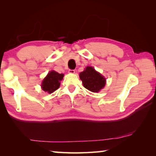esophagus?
<instances>
[{
  "label": "esophagus",
  "mask_w": 156,
  "mask_h": 156,
  "mask_svg": "<svg viewBox=\"0 0 156 156\" xmlns=\"http://www.w3.org/2000/svg\"><path fill=\"white\" fill-rule=\"evenodd\" d=\"M69 73H75V70L74 69H69Z\"/></svg>",
  "instance_id": "1"
}]
</instances>
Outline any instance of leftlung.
Here are the masks:
<instances>
[{
	"instance_id": "left-lung-1",
	"label": "left lung",
	"mask_w": 156,
	"mask_h": 156,
	"mask_svg": "<svg viewBox=\"0 0 156 156\" xmlns=\"http://www.w3.org/2000/svg\"><path fill=\"white\" fill-rule=\"evenodd\" d=\"M80 78L83 86L92 92H98L105 85L106 80L100 73L97 72L92 67H87L80 73Z\"/></svg>"
}]
</instances>
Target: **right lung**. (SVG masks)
<instances>
[{"label": "right lung", "mask_w": 156, "mask_h": 156, "mask_svg": "<svg viewBox=\"0 0 156 156\" xmlns=\"http://www.w3.org/2000/svg\"><path fill=\"white\" fill-rule=\"evenodd\" d=\"M64 75L58 73L55 71L50 72L42 83L41 87L43 90L51 94L59 88L60 81L62 80Z\"/></svg>", "instance_id": "obj_1"}]
</instances>
